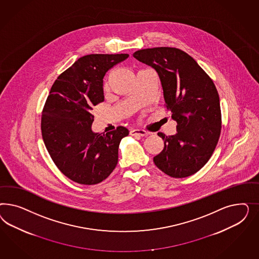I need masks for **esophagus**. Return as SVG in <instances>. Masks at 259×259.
<instances>
[{
	"mask_svg": "<svg viewBox=\"0 0 259 259\" xmlns=\"http://www.w3.org/2000/svg\"><path fill=\"white\" fill-rule=\"evenodd\" d=\"M130 135L132 136H139V137H145L147 136L148 133L144 130H141V129H133L130 131Z\"/></svg>",
	"mask_w": 259,
	"mask_h": 259,
	"instance_id": "obj_1",
	"label": "esophagus"
}]
</instances>
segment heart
<instances>
[{"mask_svg":"<svg viewBox=\"0 0 259 259\" xmlns=\"http://www.w3.org/2000/svg\"><path fill=\"white\" fill-rule=\"evenodd\" d=\"M103 88H104V90H106L108 88V80H105V82L103 84Z\"/></svg>","mask_w":259,"mask_h":259,"instance_id":"1","label":"heart"}]
</instances>
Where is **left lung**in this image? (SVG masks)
I'll return each instance as SVG.
<instances>
[{"label": "left lung", "mask_w": 259, "mask_h": 259, "mask_svg": "<svg viewBox=\"0 0 259 259\" xmlns=\"http://www.w3.org/2000/svg\"><path fill=\"white\" fill-rule=\"evenodd\" d=\"M134 58L157 71L165 106L177 121V134L157 135L164 148L154 162L166 175L181 179L199 171L210 159L221 130L220 96L196 61L175 47L136 51Z\"/></svg>", "instance_id": "obj_1"}]
</instances>
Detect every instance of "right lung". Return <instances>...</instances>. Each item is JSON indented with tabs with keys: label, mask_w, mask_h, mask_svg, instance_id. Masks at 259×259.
Here are the masks:
<instances>
[{
	"label": "right lung",
	"mask_w": 259,
	"mask_h": 259,
	"mask_svg": "<svg viewBox=\"0 0 259 259\" xmlns=\"http://www.w3.org/2000/svg\"><path fill=\"white\" fill-rule=\"evenodd\" d=\"M128 54H90L79 58L51 87L42 110L41 135L59 170L79 184H98L118 164V146L129 131L118 126L94 133L93 107L104 101L103 77Z\"/></svg>",
	"instance_id": "1"
}]
</instances>
